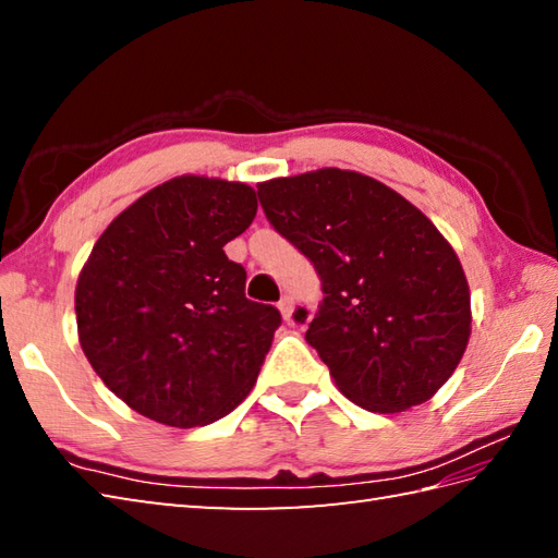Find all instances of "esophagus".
I'll list each match as a JSON object with an SVG mask.
<instances>
[{"label": "esophagus", "mask_w": 558, "mask_h": 558, "mask_svg": "<svg viewBox=\"0 0 558 558\" xmlns=\"http://www.w3.org/2000/svg\"><path fill=\"white\" fill-rule=\"evenodd\" d=\"M278 310H280V314H282V318H286V322L290 324L292 322V314H294V300L292 298H282L280 302H278Z\"/></svg>", "instance_id": "obj_1"}]
</instances>
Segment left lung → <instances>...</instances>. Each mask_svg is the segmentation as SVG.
Segmentation results:
<instances>
[{
  "label": "left lung",
  "instance_id": "1",
  "mask_svg": "<svg viewBox=\"0 0 558 558\" xmlns=\"http://www.w3.org/2000/svg\"><path fill=\"white\" fill-rule=\"evenodd\" d=\"M268 222L312 260L324 302L306 342L372 412L422 405L470 340V288L436 225L372 177L324 168L258 184ZM304 324L306 310L294 312Z\"/></svg>",
  "mask_w": 558,
  "mask_h": 558
}]
</instances>
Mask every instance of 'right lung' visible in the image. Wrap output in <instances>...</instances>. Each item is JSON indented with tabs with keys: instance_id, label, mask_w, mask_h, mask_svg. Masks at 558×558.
I'll list each match as a JSON object with an SVG mask.
<instances>
[{
	"instance_id": "1",
	"label": "right lung",
	"mask_w": 558,
	"mask_h": 558,
	"mask_svg": "<svg viewBox=\"0 0 558 558\" xmlns=\"http://www.w3.org/2000/svg\"><path fill=\"white\" fill-rule=\"evenodd\" d=\"M256 208L248 184L174 177L122 210L83 264V354L144 417L192 429L225 417L254 388L280 312L246 300V270L222 246Z\"/></svg>"
}]
</instances>
